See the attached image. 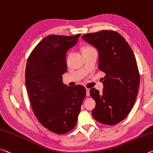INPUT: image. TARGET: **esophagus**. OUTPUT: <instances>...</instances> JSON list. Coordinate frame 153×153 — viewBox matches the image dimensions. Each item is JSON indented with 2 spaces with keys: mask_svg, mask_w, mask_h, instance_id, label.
<instances>
[{
  "mask_svg": "<svg viewBox=\"0 0 153 153\" xmlns=\"http://www.w3.org/2000/svg\"><path fill=\"white\" fill-rule=\"evenodd\" d=\"M86 96H88V97L90 96V89L86 88Z\"/></svg>",
  "mask_w": 153,
  "mask_h": 153,
  "instance_id": "esophagus-1",
  "label": "esophagus"
}]
</instances>
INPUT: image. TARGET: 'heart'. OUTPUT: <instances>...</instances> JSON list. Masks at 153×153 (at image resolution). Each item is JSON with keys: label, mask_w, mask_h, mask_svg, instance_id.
<instances>
[{"label": "heart", "mask_w": 153, "mask_h": 153, "mask_svg": "<svg viewBox=\"0 0 153 153\" xmlns=\"http://www.w3.org/2000/svg\"><path fill=\"white\" fill-rule=\"evenodd\" d=\"M91 49H93V48L92 47H90V46H87V47H85L83 49V52H85V51H87V50H89Z\"/></svg>", "instance_id": "heart-1"}]
</instances>
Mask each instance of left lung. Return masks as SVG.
<instances>
[{"mask_svg":"<svg viewBox=\"0 0 153 153\" xmlns=\"http://www.w3.org/2000/svg\"><path fill=\"white\" fill-rule=\"evenodd\" d=\"M82 38L98 50V68L105 74L103 93L90 90L96 102L92 114L102 124H118L129 114L137 97L140 74L135 55L125 38L115 31L101 30Z\"/></svg>","mask_w":153,"mask_h":153,"instance_id":"8db88e82","label":"left lung"}]
</instances>
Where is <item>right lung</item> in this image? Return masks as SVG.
<instances>
[{"mask_svg":"<svg viewBox=\"0 0 153 153\" xmlns=\"http://www.w3.org/2000/svg\"><path fill=\"white\" fill-rule=\"evenodd\" d=\"M79 36H48L34 48L26 64L25 83L33 112L43 127L57 134L75 127L86 97L84 86H68L62 77L67 51Z\"/></svg>","mask_w":153,"mask_h":153,"instance_id":"obj_1","label":"right lung"}]
</instances>
